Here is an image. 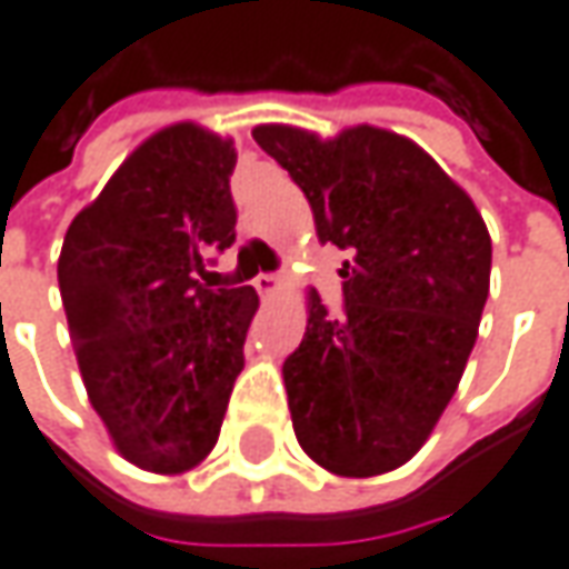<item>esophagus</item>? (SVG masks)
I'll return each instance as SVG.
<instances>
[{
    "label": "esophagus",
    "mask_w": 569,
    "mask_h": 569,
    "mask_svg": "<svg viewBox=\"0 0 569 569\" xmlns=\"http://www.w3.org/2000/svg\"><path fill=\"white\" fill-rule=\"evenodd\" d=\"M252 284H256V291H259L262 298H269V295H274V291L281 288V278H278V274H259Z\"/></svg>",
    "instance_id": "obj_1"
}]
</instances>
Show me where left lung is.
<instances>
[{"label": "left lung", "instance_id": "obj_1", "mask_svg": "<svg viewBox=\"0 0 569 569\" xmlns=\"http://www.w3.org/2000/svg\"><path fill=\"white\" fill-rule=\"evenodd\" d=\"M256 143L310 201L320 242L349 249L346 313L307 295V332L281 378L295 436L336 477L403 468L455 397L490 295L487 223L410 137L259 124Z\"/></svg>", "mask_w": 569, "mask_h": 569}]
</instances>
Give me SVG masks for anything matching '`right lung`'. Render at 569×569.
I'll use <instances>...</instances> for the list:
<instances>
[{
  "instance_id": "right-lung-1",
  "label": "right lung",
  "mask_w": 569,
  "mask_h": 569,
  "mask_svg": "<svg viewBox=\"0 0 569 569\" xmlns=\"http://www.w3.org/2000/svg\"><path fill=\"white\" fill-rule=\"evenodd\" d=\"M230 137L179 121L150 133L72 217L57 259L89 403L133 468L176 477L217 445L252 288L204 284V256L237 240Z\"/></svg>"
}]
</instances>
